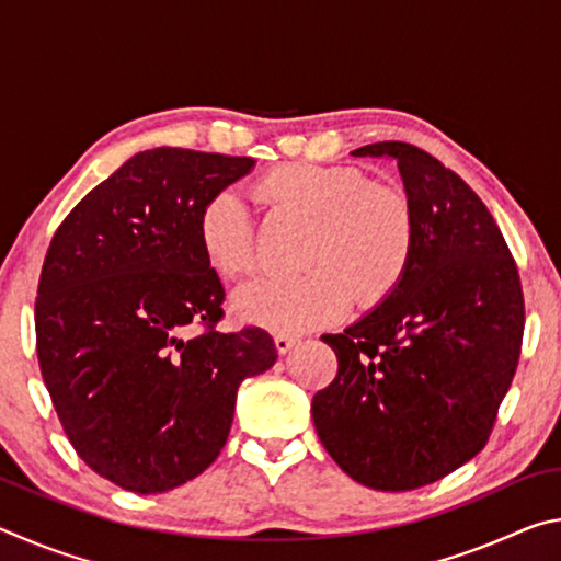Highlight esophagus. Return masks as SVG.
<instances>
[{"instance_id": "obj_1", "label": "esophagus", "mask_w": 561, "mask_h": 561, "mask_svg": "<svg viewBox=\"0 0 561 561\" xmlns=\"http://www.w3.org/2000/svg\"><path fill=\"white\" fill-rule=\"evenodd\" d=\"M294 344H297V339H294V336H287V334H277V336H274V346H277L279 354H287V351H289Z\"/></svg>"}]
</instances>
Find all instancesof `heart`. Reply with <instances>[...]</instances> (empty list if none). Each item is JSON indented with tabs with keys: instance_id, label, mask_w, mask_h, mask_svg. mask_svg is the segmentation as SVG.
Wrapping results in <instances>:
<instances>
[{
	"instance_id": "1",
	"label": "heart",
	"mask_w": 561,
	"mask_h": 561,
	"mask_svg": "<svg viewBox=\"0 0 561 561\" xmlns=\"http://www.w3.org/2000/svg\"><path fill=\"white\" fill-rule=\"evenodd\" d=\"M254 195L272 210L309 222L299 277H262L234 291L242 321L279 334H301L339 321L356 299L371 309L401 287L415 254V213L403 190L371 183L351 165H279L262 175ZM205 262L225 279L257 264V234L234 190L207 197L197 215Z\"/></svg>"
}]
</instances>
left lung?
<instances>
[{
  "mask_svg": "<svg viewBox=\"0 0 561 561\" xmlns=\"http://www.w3.org/2000/svg\"><path fill=\"white\" fill-rule=\"evenodd\" d=\"M354 156L398 160L415 254L371 314L321 336L339 371L311 401V417L348 478L405 492L485 448L517 371L525 297L497 222L458 173L401 140Z\"/></svg>",
  "mask_w": 561,
  "mask_h": 561,
  "instance_id": "8db88e82",
  "label": "left lung"
}]
</instances>
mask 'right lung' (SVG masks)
<instances>
[{"label":"right lung","instance_id":"obj_1","mask_svg":"<svg viewBox=\"0 0 561 561\" xmlns=\"http://www.w3.org/2000/svg\"><path fill=\"white\" fill-rule=\"evenodd\" d=\"M252 165L144 150L66 215L46 250L34 304L46 391L79 458L123 490L156 495L210 468L237 388L277 360L260 327L217 331L225 289L197 242L207 197Z\"/></svg>","mask_w":561,"mask_h":561}]
</instances>
